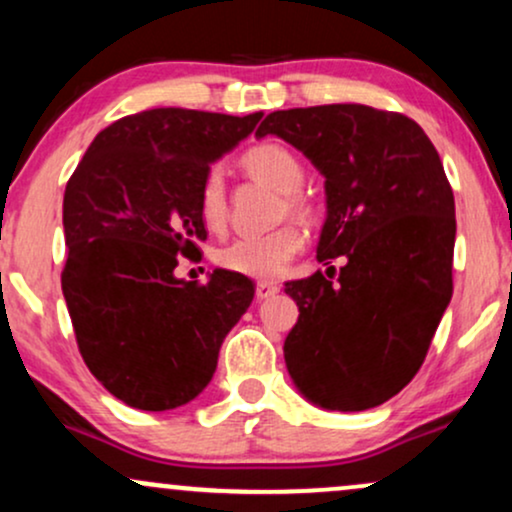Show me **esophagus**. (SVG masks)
<instances>
[{
  "instance_id": "obj_1",
  "label": "esophagus",
  "mask_w": 512,
  "mask_h": 512,
  "mask_svg": "<svg viewBox=\"0 0 512 512\" xmlns=\"http://www.w3.org/2000/svg\"><path fill=\"white\" fill-rule=\"evenodd\" d=\"M255 293H257V298H260V301H264V298L276 296V293H279V286H276L274 281H257Z\"/></svg>"
}]
</instances>
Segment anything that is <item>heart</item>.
I'll return each instance as SVG.
<instances>
[{
    "mask_svg": "<svg viewBox=\"0 0 512 512\" xmlns=\"http://www.w3.org/2000/svg\"><path fill=\"white\" fill-rule=\"evenodd\" d=\"M240 166L252 178L267 182L274 190L284 192V207L296 219H310V204L301 192L305 170L293 151L281 144H257L240 158ZM199 216L209 231H221L228 219L226 178L219 166H211L199 182ZM305 248V233L293 223L264 233V236H245L233 240L219 252V264L228 272L252 279H274L289 269L293 257Z\"/></svg>",
    "mask_w": 512,
    "mask_h": 512,
    "instance_id": "heart-1",
    "label": "heart"
}]
</instances>
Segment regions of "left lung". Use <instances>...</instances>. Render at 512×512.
Listing matches in <instances>:
<instances>
[{
  "label": "left lung",
  "mask_w": 512,
  "mask_h": 512,
  "mask_svg": "<svg viewBox=\"0 0 512 512\" xmlns=\"http://www.w3.org/2000/svg\"><path fill=\"white\" fill-rule=\"evenodd\" d=\"M267 134L310 158L327 195L317 243L327 276L284 289L301 313L286 368L317 407L373 409L414 378L452 298L457 226L443 163L407 115L358 103L276 110L255 137Z\"/></svg>",
  "instance_id": "obj_1"
}]
</instances>
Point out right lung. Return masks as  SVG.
I'll return each mask as SVG.
<instances>
[{
	"label": "right lung",
	"instance_id": "right-lung-1",
	"mask_svg": "<svg viewBox=\"0 0 512 512\" xmlns=\"http://www.w3.org/2000/svg\"><path fill=\"white\" fill-rule=\"evenodd\" d=\"M260 120L185 108L127 115L93 139L67 182L64 301L88 370L129 407L192 402L250 308L248 276L214 269L197 284L175 267L207 240L204 173Z\"/></svg>",
	"mask_w": 512,
	"mask_h": 512
}]
</instances>
